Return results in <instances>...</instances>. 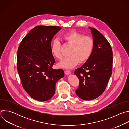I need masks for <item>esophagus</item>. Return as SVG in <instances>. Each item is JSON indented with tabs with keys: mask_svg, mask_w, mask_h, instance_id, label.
<instances>
[{
	"mask_svg": "<svg viewBox=\"0 0 129 129\" xmlns=\"http://www.w3.org/2000/svg\"><path fill=\"white\" fill-rule=\"evenodd\" d=\"M65 73L66 75H70L71 73V72L69 70H65Z\"/></svg>",
	"mask_w": 129,
	"mask_h": 129,
	"instance_id": "1",
	"label": "esophagus"
}]
</instances>
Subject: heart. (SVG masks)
<instances>
[{
    "label": "heart",
    "mask_w": 129,
    "mask_h": 129,
    "mask_svg": "<svg viewBox=\"0 0 129 129\" xmlns=\"http://www.w3.org/2000/svg\"><path fill=\"white\" fill-rule=\"evenodd\" d=\"M62 38L68 44L72 45L69 52L70 56L65 58L58 64L61 68L72 69L78 65L79 62H85L90 57L94 47L93 39L89 36L83 35L76 31H71L63 34ZM60 41L55 39L51 46V52L56 59H61Z\"/></svg>",
    "instance_id": "b5f03b06"
}]
</instances>
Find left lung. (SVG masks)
Segmentation results:
<instances>
[{"instance_id": "obj_1", "label": "left lung", "mask_w": 129, "mask_h": 129, "mask_svg": "<svg viewBox=\"0 0 129 129\" xmlns=\"http://www.w3.org/2000/svg\"><path fill=\"white\" fill-rule=\"evenodd\" d=\"M90 29L94 47L90 57L74 73L80 85L76 91L78 97L90 101L100 96L105 91L112 75L113 54L109 42L94 28Z\"/></svg>"}]
</instances>
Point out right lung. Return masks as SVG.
<instances>
[{
    "mask_svg": "<svg viewBox=\"0 0 129 129\" xmlns=\"http://www.w3.org/2000/svg\"><path fill=\"white\" fill-rule=\"evenodd\" d=\"M62 28L37 26L23 39L18 48L17 62L22 86L33 99L50 100L54 94L57 81L63 78L62 69H54L55 62L51 52V42Z\"/></svg>",
    "mask_w": 129,
    "mask_h": 129,
    "instance_id": "1",
    "label": "right lung"
}]
</instances>
